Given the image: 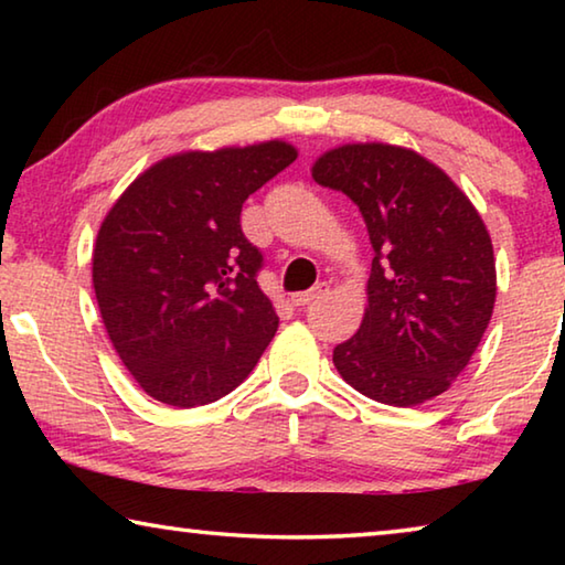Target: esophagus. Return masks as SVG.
I'll return each mask as SVG.
<instances>
[{
  "label": "esophagus",
  "instance_id": "obj_1",
  "mask_svg": "<svg viewBox=\"0 0 565 565\" xmlns=\"http://www.w3.org/2000/svg\"><path fill=\"white\" fill-rule=\"evenodd\" d=\"M327 294H329V284H317V286H313V289H309V291L294 294L291 301H294V306H306V303L321 299V296H327Z\"/></svg>",
  "mask_w": 565,
  "mask_h": 565
}]
</instances>
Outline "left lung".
Returning <instances> with one entry per match:
<instances>
[{
  "instance_id": "left-lung-1",
  "label": "left lung",
  "mask_w": 565,
  "mask_h": 565,
  "mask_svg": "<svg viewBox=\"0 0 565 565\" xmlns=\"http://www.w3.org/2000/svg\"><path fill=\"white\" fill-rule=\"evenodd\" d=\"M311 177L366 222L374 262L359 331L333 366L359 394L418 406L451 388L489 329L493 244L456 181L418 151L366 141L323 151Z\"/></svg>"
}]
</instances>
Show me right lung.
Segmentation results:
<instances>
[{
  "label": "right lung",
  "mask_w": 565,
  "mask_h": 565,
  "mask_svg": "<svg viewBox=\"0 0 565 565\" xmlns=\"http://www.w3.org/2000/svg\"><path fill=\"white\" fill-rule=\"evenodd\" d=\"M299 157L289 141L181 151L124 189L99 226L92 281L111 347L161 404L191 408L252 374L279 317L256 284L242 204Z\"/></svg>",
  "instance_id": "obj_1"
}]
</instances>
